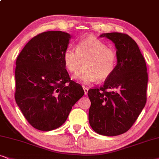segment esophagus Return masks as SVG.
Returning <instances> with one entry per match:
<instances>
[{"instance_id": "1", "label": "esophagus", "mask_w": 159, "mask_h": 159, "mask_svg": "<svg viewBox=\"0 0 159 159\" xmlns=\"http://www.w3.org/2000/svg\"><path fill=\"white\" fill-rule=\"evenodd\" d=\"M83 89L84 90V94H85L86 95V94H87V93H88V88L86 87L85 86H83Z\"/></svg>"}]
</instances>
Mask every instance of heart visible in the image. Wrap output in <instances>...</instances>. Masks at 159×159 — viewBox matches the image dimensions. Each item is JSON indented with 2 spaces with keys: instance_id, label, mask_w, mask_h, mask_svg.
Instances as JSON below:
<instances>
[{
  "instance_id": "heart-1",
  "label": "heart",
  "mask_w": 159,
  "mask_h": 159,
  "mask_svg": "<svg viewBox=\"0 0 159 159\" xmlns=\"http://www.w3.org/2000/svg\"><path fill=\"white\" fill-rule=\"evenodd\" d=\"M63 58L66 67L70 73L78 72L84 62L85 67L75 74L74 78L85 84L109 78L115 70L117 61L116 52L93 36L81 40L77 50L67 48Z\"/></svg>"
}]
</instances>
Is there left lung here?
I'll return each mask as SVG.
<instances>
[{"label": "left lung", "mask_w": 159, "mask_h": 159, "mask_svg": "<svg viewBox=\"0 0 159 159\" xmlns=\"http://www.w3.org/2000/svg\"><path fill=\"white\" fill-rule=\"evenodd\" d=\"M116 48L117 64L103 86L90 89L89 122L96 133L117 136L128 131L137 120L147 101L148 75L137 44L126 34H103Z\"/></svg>", "instance_id": "8db88e82"}]
</instances>
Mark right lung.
<instances>
[{"label": "right lung", "instance_id": "right-lung-1", "mask_svg": "<svg viewBox=\"0 0 159 159\" xmlns=\"http://www.w3.org/2000/svg\"><path fill=\"white\" fill-rule=\"evenodd\" d=\"M70 38L63 31L43 32L32 38L17 58L16 103L37 130L60 127L84 94L65 69L63 56Z\"/></svg>", "mask_w": 159, "mask_h": 159}]
</instances>
